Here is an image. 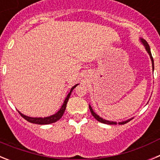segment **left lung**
I'll list each match as a JSON object with an SVG mask.
<instances>
[{
  "mask_svg": "<svg viewBox=\"0 0 160 160\" xmlns=\"http://www.w3.org/2000/svg\"><path fill=\"white\" fill-rule=\"evenodd\" d=\"M141 42L143 43L144 46H145V48H146L147 49V51H148V53H149L150 55V58H151V59H152V68H153V70H154V60H153V58H152V53H151V49H150V46L149 45H148V42H146V41L144 40V39H141ZM89 107H90V112H91V114H92L93 116L94 117V118H96V119L98 121V122H102V123H105V124H109V125H116L117 122H111V121H107V120H105V119H103V118H102L101 117H99L98 114H96L94 112V111H93V109L91 108V107L90 106H89ZM131 119H128L127 120V121H125V122H118V124H125L127 123V122H128L129 121H131Z\"/></svg>",
  "mask_w": 160,
  "mask_h": 160,
  "instance_id": "left-lung-1",
  "label": "left lung"
}]
</instances>
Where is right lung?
<instances>
[{"label": "right lung", "mask_w": 160, "mask_h": 160, "mask_svg": "<svg viewBox=\"0 0 160 160\" xmlns=\"http://www.w3.org/2000/svg\"><path fill=\"white\" fill-rule=\"evenodd\" d=\"M77 86H78V84L75 85L74 87H72L71 90H70V92L68 94L67 97H66V98L65 99L63 105L62 106V107H61L60 110H59V111H58L56 114H53V115H51V116H49V117H46V118H31V117L25 116V115L22 114V113L19 112V114H21V115H22V116L23 117V118H25V120H27L28 122H31V123L44 125V124H50V123H53V122H57L58 120H59L61 118H62V117L63 114H64V112H65V110H66V104H67V102H68V100H69V98H70V94H71L72 90L75 88Z\"/></svg>", "instance_id": "1"}]
</instances>
